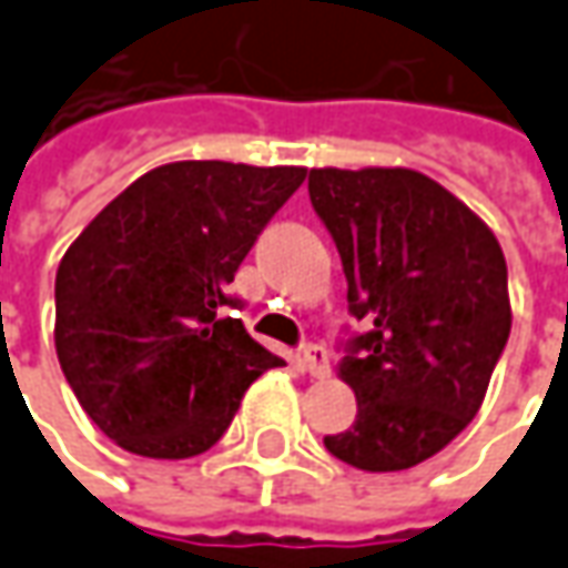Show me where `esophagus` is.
<instances>
[{"label":"esophagus","instance_id":"obj_1","mask_svg":"<svg viewBox=\"0 0 568 568\" xmlns=\"http://www.w3.org/2000/svg\"><path fill=\"white\" fill-rule=\"evenodd\" d=\"M303 368L310 372L312 378H325L331 375V363H328V349L318 344L303 346Z\"/></svg>","mask_w":568,"mask_h":568}]
</instances>
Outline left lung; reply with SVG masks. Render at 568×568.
<instances>
[{
  "label": "left lung",
  "mask_w": 568,
  "mask_h": 568,
  "mask_svg": "<svg viewBox=\"0 0 568 568\" xmlns=\"http://www.w3.org/2000/svg\"><path fill=\"white\" fill-rule=\"evenodd\" d=\"M310 200L368 331L344 344L356 422L325 437L365 471L413 469L469 425L504 353L513 312L490 227L409 169H312Z\"/></svg>",
  "instance_id": "1"
}]
</instances>
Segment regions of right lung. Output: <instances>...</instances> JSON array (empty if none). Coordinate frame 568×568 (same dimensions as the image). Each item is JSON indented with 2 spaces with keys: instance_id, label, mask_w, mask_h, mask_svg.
<instances>
[{
  "instance_id": "obj_1",
  "label": "right lung",
  "mask_w": 568,
  "mask_h": 568,
  "mask_svg": "<svg viewBox=\"0 0 568 568\" xmlns=\"http://www.w3.org/2000/svg\"><path fill=\"white\" fill-rule=\"evenodd\" d=\"M306 169L171 162L83 227L55 275V353L83 413L150 459L205 453L246 387L284 365L227 293Z\"/></svg>"
}]
</instances>
